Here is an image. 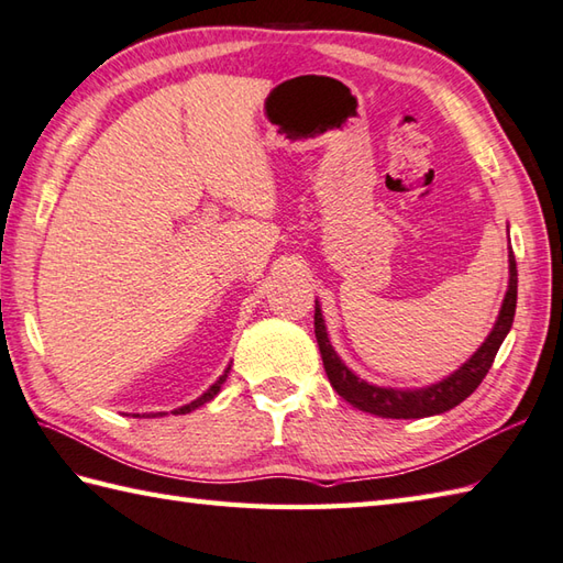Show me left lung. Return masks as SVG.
Returning a JSON list of instances; mask_svg holds the SVG:
<instances>
[{"instance_id": "1", "label": "left lung", "mask_w": 563, "mask_h": 563, "mask_svg": "<svg viewBox=\"0 0 563 563\" xmlns=\"http://www.w3.org/2000/svg\"><path fill=\"white\" fill-rule=\"evenodd\" d=\"M510 263V280H508V292L504 297V307H500L496 324L488 333L482 349L476 351L470 361H466L460 369L445 379L435 382V385L423 387V389H391V387H377L369 385V382L353 375L341 357L333 351L329 341L324 317H321L319 302L314 307V333L317 343L321 351V361H324L327 377L331 387L336 389L341 397L353 404L355 409L365 413H375L382 418H426L435 413H445L454 406L462 404L470 394L482 385L488 369L494 365V357L500 349V343L508 336L512 327V317H516V305H518V268H516V256H512V249L508 254Z\"/></svg>"}]
</instances>
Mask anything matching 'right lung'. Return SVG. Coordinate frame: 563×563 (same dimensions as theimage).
Returning <instances> with one entry per match:
<instances>
[{"label": "right lung", "instance_id": "1", "mask_svg": "<svg viewBox=\"0 0 563 563\" xmlns=\"http://www.w3.org/2000/svg\"><path fill=\"white\" fill-rule=\"evenodd\" d=\"M227 375H230V367H227L224 369V375H220V379L218 382H214V385L206 391V394H200V397L196 399V401H190V404H186V406H181V409H176L174 413H190V411H196L198 409V406H202V404H208L210 399H214V394H218L220 391V387L224 385V379H227ZM140 416V413H137ZM152 416H164V413H152ZM150 418V416H147Z\"/></svg>", "mask_w": 563, "mask_h": 563}]
</instances>
